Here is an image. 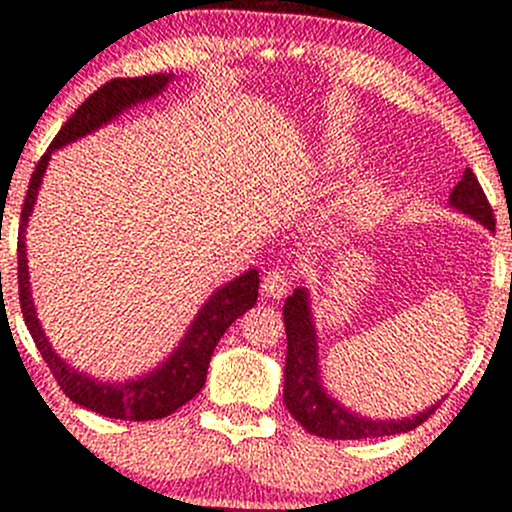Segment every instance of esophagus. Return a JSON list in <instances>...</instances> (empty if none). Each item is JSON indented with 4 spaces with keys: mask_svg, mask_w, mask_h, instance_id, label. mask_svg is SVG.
<instances>
[{
    "mask_svg": "<svg viewBox=\"0 0 512 512\" xmlns=\"http://www.w3.org/2000/svg\"><path fill=\"white\" fill-rule=\"evenodd\" d=\"M290 285H293V276H290V271H285V268H276V271H268L266 276H263L261 293L271 300H280L285 293H288Z\"/></svg>",
    "mask_w": 512,
    "mask_h": 512,
    "instance_id": "obj_1",
    "label": "esophagus"
}]
</instances>
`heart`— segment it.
Returning <instances> with one entry per match:
<instances>
[{"label": "heart", "instance_id": "b5f03b06", "mask_svg": "<svg viewBox=\"0 0 512 512\" xmlns=\"http://www.w3.org/2000/svg\"><path fill=\"white\" fill-rule=\"evenodd\" d=\"M378 202H381V190L373 183H364L346 195L344 212L349 214L351 219H368L378 210Z\"/></svg>", "mask_w": 512, "mask_h": 512}]
</instances>
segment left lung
I'll return each mask as SVG.
<instances>
[{"label": "left lung", "mask_w": 512, "mask_h": 512, "mask_svg": "<svg viewBox=\"0 0 512 512\" xmlns=\"http://www.w3.org/2000/svg\"><path fill=\"white\" fill-rule=\"evenodd\" d=\"M449 205L454 210L469 214L483 227L496 232V217L486 200V192L478 185L474 170L466 168L459 185L449 195ZM512 278V276H510ZM285 334H288V356H285V386L283 400L290 415L300 422L310 434L324 439H368V437H388L415 430L417 425L427 420L434 410L432 405L415 417L403 420H371L356 412H349L320 383V361H317V334L312 322L310 298L305 288H295V293L283 305Z\"/></svg>", "instance_id": "left-lung-1"}]
</instances>
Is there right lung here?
<instances>
[{
    "mask_svg": "<svg viewBox=\"0 0 512 512\" xmlns=\"http://www.w3.org/2000/svg\"><path fill=\"white\" fill-rule=\"evenodd\" d=\"M170 80H173V75L158 73L144 75V78H114L104 82L102 87H97L75 109L73 117L60 126L53 144L41 156L34 175H31L29 190H26L24 207H21L19 249H16L19 251V302L21 312H24V322L31 332V339L36 342V349L41 351L43 361L51 368L60 390L73 403H78L92 412H100L102 417H112V420H161V417H168L170 412L183 408L188 400L195 398L200 393V388L205 386L207 366H210L214 346L222 339V334L227 332L229 324L239 320L246 310H251L258 298V271L251 268V271L234 278L224 288L214 290L210 300L197 312L195 322L190 324L183 342L166 359V364H161L156 371L146 373V376L131 378V381L124 383H102L97 378H90L87 373H80L78 368H70L53 351V346L48 344L41 322H38L34 298H31L29 266H26L24 232L31 210L36 205L38 188H41V180L43 173H46L48 161H51V153L56 148H63L65 144H73L80 136L92 134L102 124L112 122L124 109L161 95Z\"/></svg>",
    "mask_w": 512,
    "mask_h": 512,
    "instance_id": "obj_1",
    "label": "right lung"
}]
</instances>
